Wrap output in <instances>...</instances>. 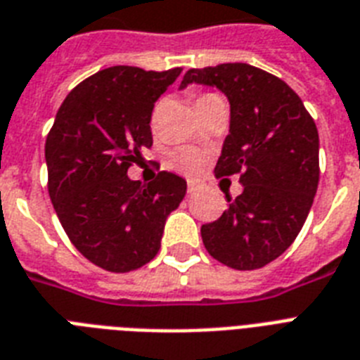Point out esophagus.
Returning <instances> with one entry per match:
<instances>
[{
	"label": "esophagus",
	"instance_id": "esophagus-1",
	"mask_svg": "<svg viewBox=\"0 0 360 360\" xmlns=\"http://www.w3.org/2000/svg\"><path fill=\"white\" fill-rule=\"evenodd\" d=\"M186 191H188V194H194V192H198L200 191V183H198V181H188V183H186Z\"/></svg>",
	"mask_w": 360,
	"mask_h": 360
}]
</instances>
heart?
<instances>
[{
    "label": "heart",
    "instance_id": "obj_1",
    "mask_svg": "<svg viewBox=\"0 0 360 360\" xmlns=\"http://www.w3.org/2000/svg\"><path fill=\"white\" fill-rule=\"evenodd\" d=\"M214 97L213 93H205L200 98ZM198 98V101H200ZM168 162L172 168L179 169V172H185V174H198L200 169L203 168V155L194 147H179L175 149L172 155H169Z\"/></svg>",
    "mask_w": 360,
    "mask_h": 360
}]
</instances>
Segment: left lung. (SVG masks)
I'll list each match as a JSON object with an SVG mask.
<instances>
[{"label": "left lung", "instance_id": "left-lung-1", "mask_svg": "<svg viewBox=\"0 0 360 360\" xmlns=\"http://www.w3.org/2000/svg\"><path fill=\"white\" fill-rule=\"evenodd\" d=\"M188 84L217 87L230 101V134L217 177L239 174L243 192L202 226L214 259L252 271L284 254L307 220L319 183V136L312 115L285 82L246 63L186 70Z\"/></svg>", "mask_w": 360, "mask_h": 360}]
</instances>
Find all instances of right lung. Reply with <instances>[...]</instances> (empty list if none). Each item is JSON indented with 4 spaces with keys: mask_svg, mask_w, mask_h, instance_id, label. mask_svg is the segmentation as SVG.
Here are the masks:
<instances>
[{
    "mask_svg": "<svg viewBox=\"0 0 360 360\" xmlns=\"http://www.w3.org/2000/svg\"><path fill=\"white\" fill-rule=\"evenodd\" d=\"M179 75V67L101 70L67 95L48 132V192L59 222L82 256L110 273L157 256L166 219L186 194V181L169 172L149 185L127 175L153 146V106Z\"/></svg>",
    "mask_w": 360,
    "mask_h": 360,
    "instance_id": "add662e5",
    "label": "right lung"
}]
</instances>
